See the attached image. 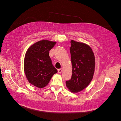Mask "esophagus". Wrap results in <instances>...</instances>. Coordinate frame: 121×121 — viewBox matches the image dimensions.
<instances>
[{
    "label": "esophagus",
    "instance_id": "esophagus-1",
    "mask_svg": "<svg viewBox=\"0 0 121 121\" xmlns=\"http://www.w3.org/2000/svg\"><path fill=\"white\" fill-rule=\"evenodd\" d=\"M57 71H58V73H61L62 72H63V69H58V70H57Z\"/></svg>",
    "mask_w": 121,
    "mask_h": 121
}]
</instances>
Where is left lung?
<instances>
[{"label": "left lung", "mask_w": 121, "mask_h": 121, "mask_svg": "<svg viewBox=\"0 0 121 121\" xmlns=\"http://www.w3.org/2000/svg\"><path fill=\"white\" fill-rule=\"evenodd\" d=\"M71 45L72 75L65 83L72 92L76 93L85 88L91 81L95 63L94 53L89 45L73 40Z\"/></svg>", "instance_id": "left-lung-1"}]
</instances>
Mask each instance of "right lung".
Returning <instances> with one entry per match:
<instances>
[{"label": "right lung", "mask_w": 121, "mask_h": 121, "mask_svg": "<svg viewBox=\"0 0 121 121\" xmlns=\"http://www.w3.org/2000/svg\"><path fill=\"white\" fill-rule=\"evenodd\" d=\"M56 42L42 40L28 49L24 62V71L29 82L38 88L45 87L57 72L52 65L49 52Z\"/></svg>", "instance_id": "obj_1"}]
</instances>
